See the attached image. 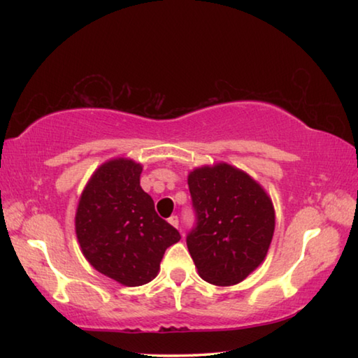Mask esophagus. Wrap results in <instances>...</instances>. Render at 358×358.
<instances>
[{"mask_svg": "<svg viewBox=\"0 0 358 358\" xmlns=\"http://www.w3.org/2000/svg\"><path fill=\"white\" fill-rule=\"evenodd\" d=\"M169 222H171V226H173L175 229H178V226H180L178 216H171V217H169Z\"/></svg>", "mask_w": 358, "mask_h": 358, "instance_id": "1", "label": "esophagus"}]
</instances>
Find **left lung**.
Masks as SVG:
<instances>
[{"mask_svg":"<svg viewBox=\"0 0 358 358\" xmlns=\"http://www.w3.org/2000/svg\"><path fill=\"white\" fill-rule=\"evenodd\" d=\"M187 186L197 227L186 243L202 280L234 286L264 262L275 232V207L262 185L227 162L196 167Z\"/></svg>","mask_w":358,"mask_h":358,"instance_id":"obj_1","label":"left lung"}]
</instances>
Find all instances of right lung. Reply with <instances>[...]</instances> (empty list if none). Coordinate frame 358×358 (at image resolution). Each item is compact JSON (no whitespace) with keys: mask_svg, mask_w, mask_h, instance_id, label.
<instances>
[{"mask_svg":"<svg viewBox=\"0 0 358 358\" xmlns=\"http://www.w3.org/2000/svg\"><path fill=\"white\" fill-rule=\"evenodd\" d=\"M143 166L113 157L90 177L76 210L82 254L99 273L128 287L143 286L159 273L162 256L181 238L157 216L141 186Z\"/></svg>","mask_w":358,"mask_h":358,"instance_id":"1","label":"right lung"}]
</instances>
